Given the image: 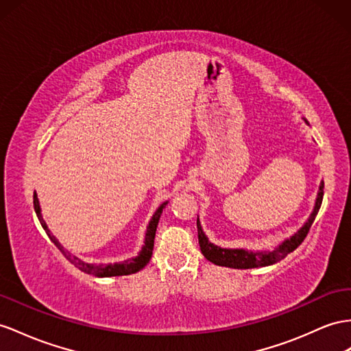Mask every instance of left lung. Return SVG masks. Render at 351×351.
<instances>
[{
    "instance_id": "1",
    "label": "left lung",
    "mask_w": 351,
    "mask_h": 351,
    "mask_svg": "<svg viewBox=\"0 0 351 351\" xmlns=\"http://www.w3.org/2000/svg\"><path fill=\"white\" fill-rule=\"evenodd\" d=\"M322 200H323V181L320 184L316 206H314V210L311 213L310 219L305 222V226L296 232L295 236L283 241V243L276 250H273V252L254 254V252H247V250H243V249H221L218 246L209 243L208 237L204 236V232L200 227V221L197 219L199 245H200L202 254L204 255L206 259H208V261L213 264L221 265V267H231V268H256V267H265V265H271L282 261L283 258H286L291 252H293V250L302 243L304 239L307 237L313 222L317 217V212L322 206Z\"/></svg>"
}]
</instances>
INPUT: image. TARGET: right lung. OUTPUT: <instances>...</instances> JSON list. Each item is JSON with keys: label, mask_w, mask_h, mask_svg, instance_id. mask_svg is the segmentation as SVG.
<instances>
[{"label": "right lung", "mask_w": 351, "mask_h": 351, "mask_svg": "<svg viewBox=\"0 0 351 351\" xmlns=\"http://www.w3.org/2000/svg\"><path fill=\"white\" fill-rule=\"evenodd\" d=\"M166 203H163L160 206V208L157 209V212L154 213V217H152L149 226L147 228V236H145V246L142 247L141 254L136 256V258H132V259H128V261H124L121 264H108V265H93V264H86L83 263L82 259L75 258L74 255H71L69 252H66V250L62 247V245L59 243V241L56 240V237L51 234L50 230L47 228L46 222H44L43 217H41V210H40V203H38V199H37V194H34V209H35V213H37V217L41 222V226L44 228V231L47 232V236L50 237V240L53 241V243L56 245V247L60 250L62 254L65 255V258L68 259V261L71 264H74L78 269H82V271L87 273V274H92V276H96V277H111V276H128V274H134L141 271V269L145 267L149 259H151V255H152V249H154V237H156V231H157V226H158V219L161 217V212H163Z\"/></svg>", "instance_id": "add662e5"}]
</instances>
